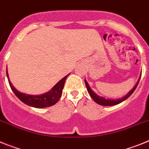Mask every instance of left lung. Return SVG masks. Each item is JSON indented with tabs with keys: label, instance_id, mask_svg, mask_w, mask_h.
<instances>
[{
	"label": "left lung",
	"instance_id": "left-lung-1",
	"mask_svg": "<svg viewBox=\"0 0 149 149\" xmlns=\"http://www.w3.org/2000/svg\"><path fill=\"white\" fill-rule=\"evenodd\" d=\"M140 78H141V76L139 77V80H138V82H137V83L136 84V85L134 86V88L132 89L130 92L127 94L126 96L123 97L121 99H117V100L106 99V98L103 97L99 96V95H97V94H95V93H94V91L91 90V88L89 87L88 83L87 81H86L85 79V85H86V88H87L89 94H90V96L91 97V98H92V99L94 100V101L96 102L97 103H98V104H100V105H102V106H114V105H117V104H118V103H121V102H123L124 100H125L126 99H127V98H128L129 97H130V95L133 94V93H134V91H135V89L136 88L137 85H138V84H139V79H140Z\"/></svg>",
	"mask_w": 149,
	"mask_h": 149
}]
</instances>
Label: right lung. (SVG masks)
Instances as JSON below:
<instances>
[{
    "instance_id": "add662e5",
    "label": "right lung",
    "mask_w": 149,
    "mask_h": 149,
    "mask_svg": "<svg viewBox=\"0 0 149 149\" xmlns=\"http://www.w3.org/2000/svg\"><path fill=\"white\" fill-rule=\"evenodd\" d=\"M68 75L61 79L49 92L40 94V95H30V94L21 93L13 87V85L9 79L8 73L6 71V76L8 78L9 84L13 93L15 94V96L24 103L30 107H35V108H45V107H51V106L55 105V103L58 101L62 95V91L64 88V82Z\"/></svg>"
}]
</instances>
